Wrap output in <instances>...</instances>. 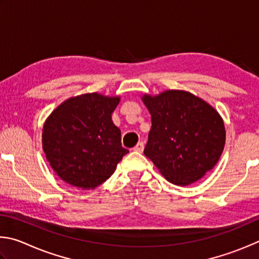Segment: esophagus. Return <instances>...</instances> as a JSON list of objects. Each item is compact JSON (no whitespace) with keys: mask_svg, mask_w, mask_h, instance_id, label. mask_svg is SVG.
<instances>
[{"mask_svg":"<svg viewBox=\"0 0 259 259\" xmlns=\"http://www.w3.org/2000/svg\"><path fill=\"white\" fill-rule=\"evenodd\" d=\"M143 149H144V144H143V142H139L137 146H135L134 148H133V150L134 151H137V152H142L143 151Z\"/></svg>","mask_w":259,"mask_h":259,"instance_id":"34e87169","label":"esophagus"}]
</instances>
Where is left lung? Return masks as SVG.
<instances>
[{
  "mask_svg": "<svg viewBox=\"0 0 259 259\" xmlns=\"http://www.w3.org/2000/svg\"><path fill=\"white\" fill-rule=\"evenodd\" d=\"M152 126L144 155L176 185L200 180L223 152L225 127L214 108L185 91L144 95Z\"/></svg>",
  "mask_w": 259,
  "mask_h": 259,
  "instance_id": "1",
  "label": "left lung"
}]
</instances>
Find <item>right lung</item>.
<instances>
[{
    "label": "right lung",
    "instance_id": "add662e5",
    "mask_svg": "<svg viewBox=\"0 0 259 259\" xmlns=\"http://www.w3.org/2000/svg\"><path fill=\"white\" fill-rule=\"evenodd\" d=\"M119 98L89 93L54 110L43 127V150L59 178L75 188L94 189L110 178L128 150L111 113Z\"/></svg>",
    "mask_w": 259,
    "mask_h": 259
}]
</instances>
